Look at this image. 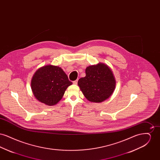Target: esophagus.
<instances>
[{
	"instance_id": "esophagus-1",
	"label": "esophagus",
	"mask_w": 160,
	"mask_h": 160,
	"mask_svg": "<svg viewBox=\"0 0 160 160\" xmlns=\"http://www.w3.org/2000/svg\"><path fill=\"white\" fill-rule=\"evenodd\" d=\"M77 82H78V80H75V81H74V82H73V84H77Z\"/></svg>"
}]
</instances>
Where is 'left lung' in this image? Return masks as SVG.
Returning <instances> with one entry per match:
<instances>
[{
  "instance_id": "obj_1",
  "label": "left lung",
  "mask_w": 160,
  "mask_h": 160,
  "mask_svg": "<svg viewBox=\"0 0 160 160\" xmlns=\"http://www.w3.org/2000/svg\"><path fill=\"white\" fill-rule=\"evenodd\" d=\"M86 76L80 78L78 85L85 98L91 102H101L113 93L116 80L110 68L104 63L88 67Z\"/></svg>"
}]
</instances>
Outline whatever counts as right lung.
<instances>
[{"mask_svg": "<svg viewBox=\"0 0 160 160\" xmlns=\"http://www.w3.org/2000/svg\"><path fill=\"white\" fill-rule=\"evenodd\" d=\"M72 84L61 67L47 65L36 71L31 80V89L36 99L52 106L59 102Z\"/></svg>", "mask_w": 160, "mask_h": 160, "instance_id": "1", "label": "right lung"}]
</instances>
